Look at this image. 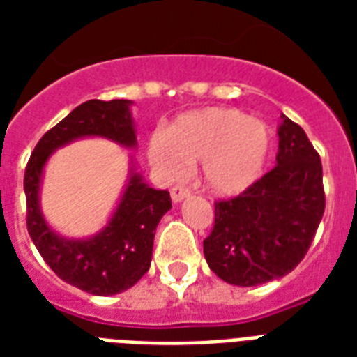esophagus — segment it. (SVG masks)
<instances>
[{
	"label": "esophagus",
	"instance_id": "34e87169",
	"mask_svg": "<svg viewBox=\"0 0 357 357\" xmlns=\"http://www.w3.org/2000/svg\"><path fill=\"white\" fill-rule=\"evenodd\" d=\"M170 196H172L174 204H179V202H183L187 196H189V189L187 187H181V185H176L170 189Z\"/></svg>",
	"mask_w": 357,
	"mask_h": 357
}]
</instances>
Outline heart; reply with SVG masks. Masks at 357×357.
I'll list each match as a JSON object with an SVG mask.
<instances>
[{"label": "heart", "instance_id": "obj_1", "mask_svg": "<svg viewBox=\"0 0 357 357\" xmlns=\"http://www.w3.org/2000/svg\"><path fill=\"white\" fill-rule=\"evenodd\" d=\"M266 123L229 107H207L181 114L150 142L151 165L176 178L187 162L202 161L204 183L218 196H237L263 176L271 157Z\"/></svg>", "mask_w": 357, "mask_h": 357}]
</instances>
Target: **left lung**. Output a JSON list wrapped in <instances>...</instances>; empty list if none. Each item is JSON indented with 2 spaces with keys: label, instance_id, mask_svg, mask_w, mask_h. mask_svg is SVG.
Instances as JSON below:
<instances>
[{
  "label": "left lung",
  "instance_id": "obj_1",
  "mask_svg": "<svg viewBox=\"0 0 357 357\" xmlns=\"http://www.w3.org/2000/svg\"><path fill=\"white\" fill-rule=\"evenodd\" d=\"M278 137L276 167L243 195L215 202V226L204 241L209 268L238 287L293 271L324 215L321 157L307 135L282 114Z\"/></svg>",
  "mask_w": 357,
  "mask_h": 357
}]
</instances>
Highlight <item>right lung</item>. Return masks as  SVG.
<instances>
[{
    "label": "right lung",
    "mask_w": 357,
    "mask_h": 357,
    "mask_svg": "<svg viewBox=\"0 0 357 357\" xmlns=\"http://www.w3.org/2000/svg\"><path fill=\"white\" fill-rule=\"evenodd\" d=\"M129 100H89L44 133L25 167L27 231L50 268L63 282L96 294L111 296L133 287L151 263L153 237L162 215L172 207L168 190H155L131 167L129 181L107 226L86 238L55 234L40 211L44 165L57 148L85 137H103L135 148L137 133Z\"/></svg>",
    "instance_id": "1"
}]
</instances>
